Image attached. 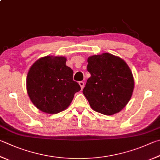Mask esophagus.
Listing matches in <instances>:
<instances>
[{
  "instance_id": "esophagus-1",
  "label": "esophagus",
  "mask_w": 160,
  "mask_h": 160,
  "mask_svg": "<svg viewBox=\"0 0 160 160\" xmlns=\"http://www.w3.org/2000/svg\"><path fill=\"white\" fill-rule=\"evenodd\" d=\"M79 85H80V86L81 89H82L84 88V85H85V84H84L83 81H80V82H79Z\"/></svg>"
}]
</instances>
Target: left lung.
<instances>
[{
    "instance_id": "1",
    "label": "left lung",
    "mask_w": 160,
    "mask_h": 160,
    "mask_svg": "<svg viewBox=\"0 0 160 160\" xmlns=\"http://www.w3.org/2000/svg\"><path fill=\"white\" fill-rule=\"evenodd\" d=\"M88 62L91 77L82 92L91 108L106 115L119 112L128 103L134 88L128 65L120 57L109 53L93 55Z\"/></svg>"
}]
</instances>
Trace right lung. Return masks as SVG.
Masks as SVG:
<instances>
[{
	"instance_id": "right-lung-1",
	"label": "right lung",
	"mask_w": 160,
	"mask_h": 160,
	"mask_svg": "<svg viewBox=\"0 0 160 160\" xmlns=\"http://www.w3.org/2000/svg\"><path fill=\"white\" fill-rule=\"evenodd\" d=\"M66 62L64 57H44L38 59L28 71V97L42 112L57 114L63 111L80 90L79 84L72 80L73 71Z\"/></svg>"
}]
</instances>
